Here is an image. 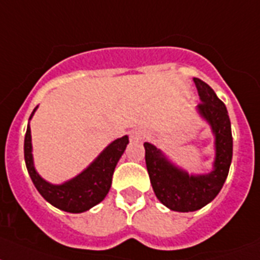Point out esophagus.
<instances>
[{"instance_id": "obj_1", "label": "esophagus", "mask_w": 260, "mask_h": 260, "mask_svg": "<svg viewBox=\"0 0 260 260\" xmlns=\"http://www.w3.org/2000/svg\"><path fill=\"white\" fill-rule=\"evenodd\" d=\"M143 134L145 133L142 130H134V132H132V139H141L143 137Z\"/></svg>"}]
</instances>
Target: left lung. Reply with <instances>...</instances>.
I'll list each match as a JSON object with an SVG mask.
<instances>
[{
  "mask_svg": "<svg viewBox=\"0 0 260 260\" xmlns=\"http://www.w3.org/2000/svg\"><path fill=\"white\" fill-rule=\"evenodd\" d=\"M194 83L201 100L197 113L209 123L215 138L212 170L206 174H188L155 146L143 143L146 167L156 198L167 209L179 212L197 211L209 205L223 187L233 159L231 122L226 106L202 79L194 78Z\"/></svg>",
  "mask_w": 260,
  "mask_h": 260,
  "instance_id": "8db88e82",
  "label": "left lung"
}]
</instances>
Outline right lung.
I'll return each mask as SVG.
<instances>
[{
    "label": "right lung",
    "instance_id": "add662e5",
    "mask_svg": "<svg viewBox=\"0 0 260 260\" xmlns=\"http://www.w3.org/2000/svg\"><path fill=\"white\" fill-rule=\"evenodd\" d=\"M37 109L38 106H36L29 121L33 118ZM127 143V135L115 139L102 150V153L82 173H79L78 175L61 184H53L45 181L34 167L31 133H30V125H27L25 143H23L25 164L34 186L44 197L45 201H48L50 205L62 211L79 214L87 211L104 201L110 190L115 166L122 154L125 153Z\"/></svg>",
    "mask_w": 260,
    "mask_h": 260
}]
</instances>
